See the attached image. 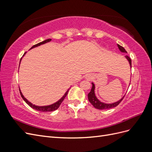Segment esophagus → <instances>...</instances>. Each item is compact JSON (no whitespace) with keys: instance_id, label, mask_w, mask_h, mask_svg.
Instances as JSON below:
<instances>
[{"instance_id":"esophagus-1","label":"esophagus","mask_w":152,"mask_h":152,"mask_svg":"<svg viewBox=\"0 0 152 152\" xmlns=\"http://www.w3.org/2000/svg\"><path fill=\"white\" fill-rule=\"evenodd\" d=\"M86 79L87 80H91L92 79H93V76L91 75H88L87 76H86Z\"/></svg>"}]
</instances>
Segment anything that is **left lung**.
Wrapping results in <instances>:
<instances>
[{"instance_id":"8db88e82","label":"left lung","mask_w":152,"mask_h":152,"mask_svg":"<svg viewBox=\"0 0 152 152\" xmlns=\"http://www.w3.org/2000/svg\"><path fill=\"white\" fill-rule=\"evenodd\" d=\"M118 47L119 48V49H120L121 51L122 52H124V53H127V51L126 50V49H124L122 46H121V45L117 44ZM126 58H127V60L129 61V64H130V66L131 67V58L129 57L128 56H126ZM92 85H93V86H92V89L90 91V93L88 94V99L89 101V102L93 104V107L96 108L97 109H99V110H106V109H110V108H114V107H116L117 106H118L119 104H120V103L122 102V99H124V97L121 99L119 100L118 102H116V103H112V104H106V103H103L102 102H99V101L97 99V98L95 96V94H94V84L93 83L92 84Z\"/></svg>"}]
</instances>
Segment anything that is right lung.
Masks as SVG:
<instances>
[{"instance_id": "add662e5", "label": "right lung", "mask_w": 152, "mask_h": 152, "mask_svg": "<svg viewBox=\"0 0 152 152\" xmlns=\"http://www.w3.org/2000/svg\"><path fill=\"white\" fill-rule=\"evenodd\" d=\"M50 40H51V39H49L45 40H44V41H42V42H40V43H38V44H37L33 45V46H32V47L31 48V49L34 48H35V47H37V46H39V45H41V44H45V43H47V42H50ZM25 53H25L24 54H25ZM24 54H23V56H24ZM20 61H21V60H20ZM68 91H69V89L66 91V93L65 94V95H64V96H63V98H62L60 100H59L58 102L55 103H54V104H51V105L44 106V107H38V106H35V105H34V104H31V103H30V102H28V101L27 100V99L24 97L23 96V94H22V93H21V92L20 89V94H21V96L22 98L23 99V100L25 101V102L27 104H28L30 107H31L32 108H34V109H35V110H37V111H39V112H53V111H54V110H57V109L59 108V106H60V104H61V103L63 102V101L64 100V99H65V97L66 96V95H67V94H68Z\"/></svg>"}]
</instances>
